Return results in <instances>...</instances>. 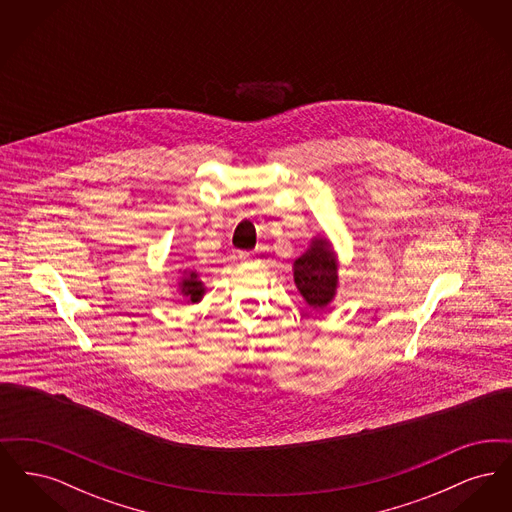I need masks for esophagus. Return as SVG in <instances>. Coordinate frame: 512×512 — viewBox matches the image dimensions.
Returning a JSON list of instances; mask_svg holds the SVG:
<instances>
[{
    "instance_id": "esophagus-1",
    "label": "esophagus",
    "mask_w": 512,
    "mask_h": 512,
    "mask_svg": "<svg viewBox=\"0 0 512 512\" xmlns=\"http://www.w3.org/2000/svg\"><path fill=\"white\" fill-rule=\"evenodd\" d=\"M238 259H240L244 265H251V263H253V255H251V253H247V251H240Z\"/></svg>"
}]
</instances>
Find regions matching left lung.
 Returning <instances> with one entry per match:
<instances>
[{
  "instance_id": "8db88e82",
  "label": "left lung",
  "mask_w": 512,
  "mask_h": 512,
  "mask_svg": "<svg viewBox=\"0 0 512 512\" xmlns=\"http://www.w3.org/2000/svg\"><path fill=\"white\" fill-rule=\"evenodd\" d=\"M293 280L307 305L315 311L324 309L334 299L338 288V263L326 238L315 240L293 263Z\"/></svg>"
}]
</instances>
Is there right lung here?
Instances as JSON below:
<instances>
[{
  "instance_id": "1",
  "label": "right lung",
  "mask_w": 512,
  "mask_h": 512,
  "mask_svg": "<svg viewBox=\"0 0 512 512\" xmlns=\"http://www.w3.org/2000/svg\"><path fill=\"white\" fill-rule=\"evenodd\" d=\"M180 290H182V293H184L192 303L201 301V297H203V293H205L203 282L197 278V274H195V272H188V274L182 278V282H180Z\"/></svg>"
}]
</instances>
